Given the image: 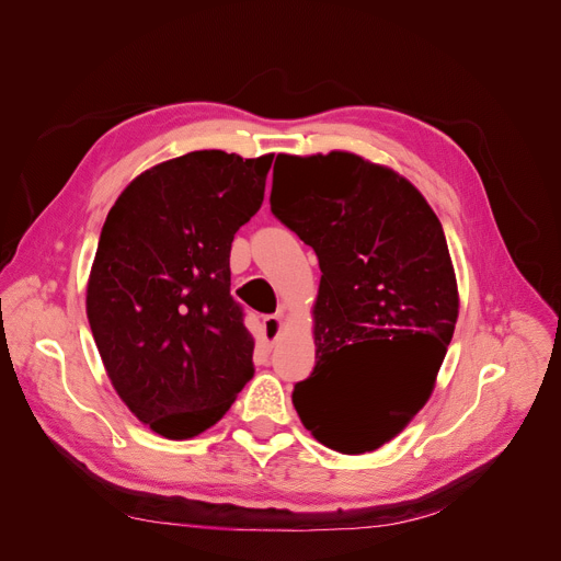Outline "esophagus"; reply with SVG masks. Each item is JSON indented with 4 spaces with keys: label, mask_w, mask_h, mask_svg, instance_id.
Here are the masks:
<instances>
[{
    "label": "esophagus",
    "mask_w": 561,
    "mask_h": 561,
    "mask_svg": "<svg viewBox=\"0 0 561 561\" xmlns=\"http://www.w3.org/2000/svg\"><path fill=\"white\" fill-rule=\"evenodd\" d=\"M282 328H284V320L282 316H268L263 318V343L273 347L282 334Z\"/></svg>",
    "instance_id": "esophagus-1"
}]
</instances>
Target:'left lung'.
<instances>
[{
	"label": "left lung",
	"instance_id": "1",
	"mask_svg": "<svg viewBox=\"0 0 561 561\" xmlns=\"http://www.w3.org/2000/svg\"><path fill=\"white\" fill-rule=\"evenodd\" d=\"M279 173L284 194L274 191ZM271 209L313 248L322 273L316 368L293 404L322 446L373 453L425 407L455 334L444 227L402 174L341 150L277 154Z\"/></svg>",
	"mask_w": 561,
	"mask_h": 561
}]
</instances>
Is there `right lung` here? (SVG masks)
<instances>
[{"label": "right lung", "instance_id": "1", "mask_svg": "<svg viewBox=\"0 0 561 561\" xmlns=\"http://www.w3.org/2000/svg\"><path fill=\"white\" fill-rule=\"evenodd\" d=\"M275 154L199 150L140 172L111 206L85 313L115 393L152 432L216 425L254 375L233 302V233L259 209Z\"/></svg>", "mask_w": 561, "mask_h": 561}]
</instances>
